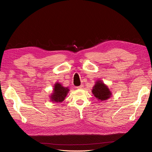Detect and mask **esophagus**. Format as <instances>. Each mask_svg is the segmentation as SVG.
Here are the masks:
<instances>
[{"instance_id": "1", "label": "esophagus", "mask_w": 152, "mask_h": 152, "mask_svg": "<svg viewBox=\"0 0 152 152\" xmlns=\"http://www.w3.org/2000/svg\"><path fill=\"white\" fill-rule=\"evenodd\" d=\"M83 87V85H80V86L77 87V88H82Z\"/></svg>"}]
</instances>
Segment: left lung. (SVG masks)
I'll use <instances>...</instances> for the list:
<instances>
[{"instance_id": "1", "label": "left lung", "mask_w": 152, "mask_h": 152, "mask_svg": "<svg viewBox=\"0 0 152 152\" xmlns=\"http://www.w3.org/2000/svg\"><path fill=\"white\" fill-rule=\"evenodd\" d=\"M93 94L99 100L104 101L109 98L111 95V92L108 88L107 86L102 82V81H97L94 87L92 89Z\"/></svg>"}]
</instances>
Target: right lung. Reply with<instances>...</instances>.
I'll use <instances>...</instances> for the list:
<instances>
[{"label": "right lung", "mask_w": 152, "mask_h": 152, "mask_svg": "<svg viewBox=\"0 0 152 152\" xmlns=\"http://www.w3.org/2000/svg\"><path fill=\"white\" fill-rule=\"evenodd\" d=\"M69 91L67 87H63L60 83L55 84L54 88V93L51 95L52 101L56 102H63Z\"/></svg>", "instance_id": "obj_1"}]
</instances>
